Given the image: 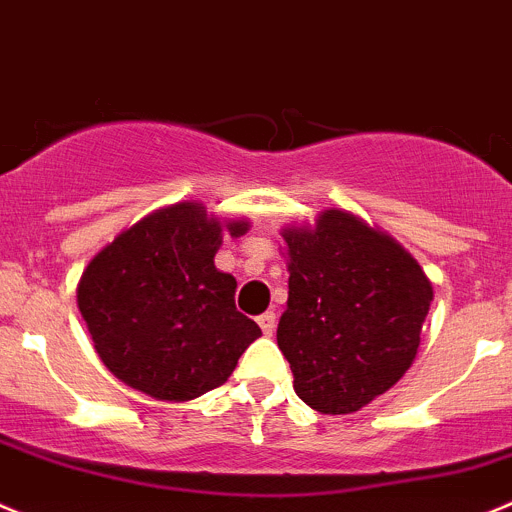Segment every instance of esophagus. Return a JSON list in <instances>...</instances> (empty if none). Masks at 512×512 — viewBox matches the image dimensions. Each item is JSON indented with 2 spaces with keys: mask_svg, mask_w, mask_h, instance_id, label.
Listing matches in <instances>:
<instances>
[{
  "mask_svg": "<svg viewBox=\"0 0 512 512\" xmlns=\"http://www.w3.org/2000/svg\"><path fill=\"white\" fill-rule=\"evenodd\" d=\"M259 326H261V332L266 334V337H271V334L276 332V314L274 311H266V314L259 316Z\"/></svg>",
  "mask_w": 512,
  "mask_h": 512,
  "instance_id": "obj_1",
  "label": "esophagus"
}]
</instances>
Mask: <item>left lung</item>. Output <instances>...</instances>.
<instances>
[{
    "label": "left lung",
    "mask_w": 512,
    "mask_h": 512,
    "mask_svg": "<svg viewBox=\"0 0 512 512\" xmlns=\"http://www.w3.org/2000/svg\"><path fill=\"white\" fill-rule=\"evenodd\" d=\"M289 301L276 342L294 389L321 415H349L412 367L432 284L392 236L339 208L286 226Z\"/></svg>",
    "instance_id": "obj_1"
}]
</instances>
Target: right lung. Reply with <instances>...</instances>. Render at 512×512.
Masks as SVG:
<instances>
[{
  "label": "right lung",
  "mask_w": 512,
  "mask_h": 512,
  "mask_svg": "<svg viewBox=\"0 0 512 512\" xmlns=\"http://www.w3.org/2000/svg\"><path fill=\"white\" fill-rule=\"evenodd\" d=\"M223 228L201 203H175L107 243L82 271L77 306L95 352L120 382L165 402H188L221 387L256 321L236 311V279L213 264Z\"/></svg>",
  "instance_id": "add662e5"
}]
</instances>
